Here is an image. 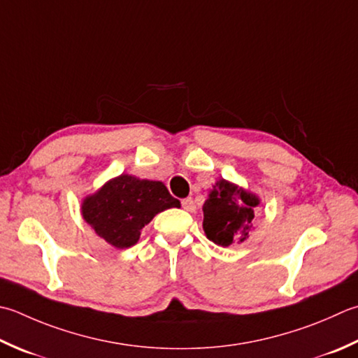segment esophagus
I'll return each instance as SVG.
<instances>
[{
    "label": "esophagus",
    "instance_id": "34e87169",
    "mask_svg": "<svg viewBox=\"0 0 358 358\" xmlns=\"http://www.w3.org/2000/svg\"><path fill=\"white\" fill-rule=\"evenodd\" d=\"M181 206H183V209H186V211H189V213H194L195 211V203H194V200L191 197L181 200Z\"/></svg>",
    "mask_w": 358,
    "mask_h": 358
}]
</instances>
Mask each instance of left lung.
Instances as JSON below:
<instances>
[{"instance_id": "8db88e82", "label": "left lung", "mask_w": 358, "mask_h": 358, "mask_svg": "<svg viewBox=\"0 0 358 358\" xmlns=\"http://www.w3.org/2000/svg\"><path fill=\"white\" fill-rule=\"evenodd\" d=\"M261 200L256 194L220 178L203 205V229L220 247L243 243L255 229V214Z\"/></svg>"}]
</instances>
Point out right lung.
<instances>
[{
    "label": "right lung",
    "instance_id": "obj_1",
    "mask_svg": "<svg viewBox=\"0 0 358 358\" xmlns=\"http://www.w3.org/2000/svg\"><path fill=\"white\" fill-rule=\"evenodd\" d=\"M169 208H180V201L164 183L122 173L83 199L82 217L105 242L124 250L139 241L153 217Z\"/></svg>",
    "mask_w": 358,
    "mask_h": 358
}]
</instances>
